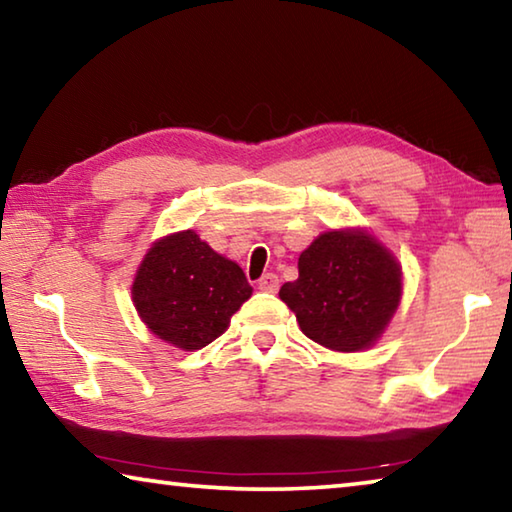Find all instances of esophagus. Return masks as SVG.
I'll return each instance as SVG.
<instances>
[{"label": "esophagus", "mask_w": 512, "mask_h": 512, "mask_svg": "<svg viewBox=\"0 0 512 512\" xmlns=\"http://www.w3.org/2000/svg\"><path fill=\"white\" fill-rule=\"evenodd\" d=\"M257 287H259V291H266V293H275L277 289H280V277H277L275 273H266V275H262V277H259Z\"/></svg>", "instance_id": "obj_1"}]
</instances>
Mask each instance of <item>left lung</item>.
I'll use <instances>...</instances> for the list:
<instances>
[{
  "mask_svg": "<svg viewBox=\"0 0 512 512\" xmlns=\"http://www.w3.org/2000/svg\"><path fill=\"white\" fill-rule=\"evenodd\" d=\"M280 298L311 341L357 352L375 343L402 296V273L384 246L359 230L320 235L298 259Z\"/></svg>",
  "mask_w": 512,
  "mask_h": 512,
  "instance_id": "left-lung-1",
  "label": "left lung"
}]
</instances>
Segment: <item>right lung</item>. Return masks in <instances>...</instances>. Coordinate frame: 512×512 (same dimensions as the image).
I'll use <instances>...</instances> for the list:
<instances>
[{
    "instance_id": "right-lung-1",
    "label": "right lung",
    "mask_w": 512,
    "mask_h": 512,
    "mask_svg": "<svg viewBox=\"0 0 512 512\" xmlns=\"http://www.w3.org/2000/svg\"><path fill=\"white\" fill-rule=\"evenodd\" d=\"M250 293L244 271L192 230L155 241L133 282V302L151 332L189 352L219 339Z\"/></svg>"
}]
</instances>
